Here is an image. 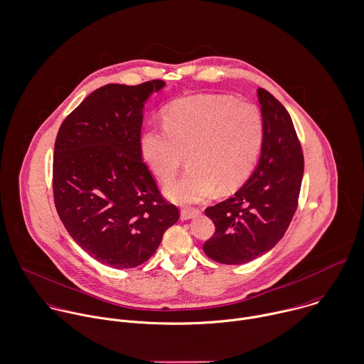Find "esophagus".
Here are the masks:
<instances>
[{
    "label": "esophagus",
    "instance_id": "obj_1",
    "mask_svg": "<svg viewBox=\"0 0 364 364\" xmlns=\"http://www.w3.org/2000/svg\"><path fill=\"white\" fill-rule=\"evenodd\" d=\"M198 213H199L198 209H193V208H183V209L181 210V219H182V220H189V219H193Z\"/></svg>",
    "mask_w": 364,
    "mask_h": 364
}]
</instances>
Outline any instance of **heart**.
<instances>
[{"instance_id": "b5f03b06", "label": "heart", "mask_w": 364, "mask_h": 364, "mask_svg": "<svg viewBox=\"0 0 364 364\" xmlns=\"http://www.w3.org/2000/svg\"><path fill=\"white\" fill-rule=\"evenodd\" d=\"M164 128H146L141 154L155 173L171 182L186 155L185 175L166 188L176 202L191 203L239 188L252 172L262 144L264 117L250 102L228 95H192L176 99L164 110Z\"/></svg>"}]
</instances>
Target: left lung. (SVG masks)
Returning a JSON list of instances; mask_svg holds the SVG:
<instances>
[{
	"label": "left lung",
	"instance_id": "8db88e82",
	"mask_svg": "<svg viewBox=\"0 0 364 364\" xmlns=\"http://www.w3.org/2000/svg\"><path fill=\"white\" fill-rule=\"evenodd\" d=\"M258 100L265 127L258 165L232 198L205 210L216 230L203 251L220 264H245L271 250L298 208L304 154L294 122L265 89Z\"/></svg>",
	"mask_w": 364,
	"mask_h": 364
}]
</instances>
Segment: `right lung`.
Wrapping results in <instances>:
<instances>
[{"instance_id": "1", "label": "right lung", "mask_w": 364, "mask_h": 364, "mask_svg": "<svg viewBox=\"0 0 364 364\" xmlns=\"http://www.w3.org/2000/svg\"><path fill=\"white\" fill-rule=\"evenodd\" d=\"M164 80L106 85L62 122L53 154V199L72 239L117 269L156 251L179 209L159 192L141 154L142 109Z\"/></svg>"}]
</instances>
